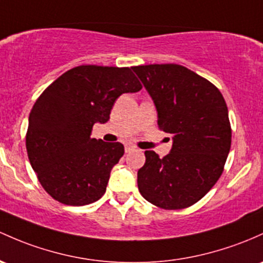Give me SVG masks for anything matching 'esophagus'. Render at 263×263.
<instances>
[{"label":"esophagus","mask_w":263,"mask_h":263,"mask_svg":"<svg viewBox=\"0 0 263 263\" xmlns=\"http://www.w3.org/2000/svg\"><path fill=\"white\" fill-rule=\"evenodd\" d=\"M135 148H136V147H135V146H132V145H126V146H125V151H126V154H128V152L134 151Z\"/></svg>","instance_id":"esophagus-1"}]
</instances>
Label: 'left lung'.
Here are the masks:
<instances>
[{"label":"left lung","instance_id":"obj_1","mask_svg":"<svg viewBox=\"0 0 263 263\" xmlns=\"http://www.w3.org/2000/svg\"><path fill=\"white\" fill-rule=\"evenodd\" d=\"M132 70L154 100L158 127L174 140L163 158L145 151L138 190L160 209H186L200 201L223 172L232 137L227 105L213 83L181 65Z\"/></svg>","mask_w":263,"mask_h":263}]
</instances>
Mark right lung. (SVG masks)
<instances>
[{"instance_id":"right-lung-1","label":"right lung","mask_w":263,"mask_h":263,"mask_svg":"<svg viewBox=\"0 0 263 263\" xmlns=\"http://www.w3.org/2000/svg\"><path fill=\"white\" fill-rule=\"evenodd\" d=\"M141 88L129 67L82 65L42 92L28 118L26 148L40 183L52 198L85 206L105 195L112 167L125 147L92 138V127L107 122L121 95Z\"/></svg>"}]
</instances>
